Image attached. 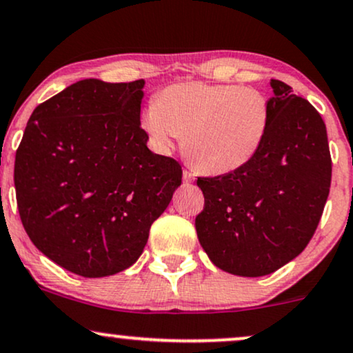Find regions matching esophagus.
Listing matches in <instances>:
<instances>
[{
	"label": "esophagus",
	"mask_w": 353,
	"mask_h": 353,
	"mask_svg": "<svg viewBox=\"0 0 353 353\" xmlns=\"http://www.w3.org/2000/svg\"><path fill=\"white\" fill-rule=\"evenodd\" d=\"M182 179H184V182H194V179H195V176L190 171H188V169H184V172H182Z\"/></svg>",
	"instance_id": "esophagus-1"
}]
</instances>
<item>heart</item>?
Listing matches in <instances>:
<instances>
[{
  "label": "heart",
  "mask_w": 353,
  "mask_h": 353,
  "mask_svg": "<svg viewBox=\"0 0 353 353\" xmlns=\"http://www.w3.org/2000/svg\"><path fill=\"white\" fill-rule=\"evenodd\" d=\"M271 120L270 101L253 87L185 82L164 88L143 113L159 152L184 138L185 156L207 174L239 171L258 154Z\"/></svg>",
  "instance_id": "b5f03b06"
}]
</instances>
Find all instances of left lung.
<instances>
[{
	"mask_svg": "<svg viewBox=\"0 0 353 353\" xmlns=\"http://www.w3.org/2000/svg\"><path fill=\"white\" fill-rule=\"evenodd\" d=\"M271 120L248 164L199 177L205 205L195 230L210 261L236 276H266L294 260L319 225L332 176L324 120L290 85L271 80Z\"/></svg>",
	"mask_w": 353,
	"mask_h": 353,
	"instance_id": "1",
	"label": "left lung"
}]
</instances>
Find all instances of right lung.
Here are the masks:
<instances>
[{"mask_svg": "<svg viewBox=\"0 0 353 353\" xmlns=\"http://www.w3.org/2000/svg\"><path fill=\"white\" fill-rule=\"evenodd\" d=\"M143 88L144 80L72 83L36 107L16 151L24 230L83 278L130 268L182 182L179 163L146 146Z\"/></svg>", "mask_w": 353, "mask_h": 353, "instance_id": "obj_1", "label": "right lung"}]
</instances>
